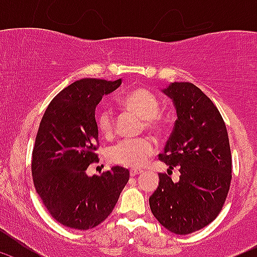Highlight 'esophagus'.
Segmentation results:
<instances>
[{
    "label": "esophagus",
    "instance_id": "34e87169",
    "mask_svg": "<svg viewBox=\"0 0 257 257\" xmlns=\"http://www.w3.org/2000/svg\"><path fill=\"white\" fill-rule=\"evenodd\" d=\"M142 173V170L141 169H131L129 170V174H131V177H136V175H138V174H141Z\"/></svg>",
    "mask_w": 257,
    "mask_h": 257
}]
</instances>
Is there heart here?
<instances>
[{
  "label": "heart",
  "mask_w": 257,
  "mask_h": 257,
  "mask_svg": "<svg viewBox=\"0 0 257 257\" xmlns=\"http://www.w3.org/2000/svg\"><path fill=\"white\" fill-rule=\"evenodd\" d=\"M119 104L143 118V125L148 132L159 133L165 126V120L160 115V102L157 95L145 88H136L119 98ZM95 124L99 133L110 137L114 131V115L110 108L102 107L95 114ZM155 147L149 138L123 139L115 143L108 152V158L113 164L123 167H142L154 153Z\"/></svg>",
  "instance_id": "obj_1"
}]
</instances>
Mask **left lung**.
<instances>
[{"label":"left lung","mask_w":257,"mask_h":257,"mask_svg":"<svg viewBox=\"0 0 257 257\" xmlns=\"http://www.w3.org/2000/svg\"><path fill=\"white\" fill-rule=\"evenodd\" d=\"M163 92L174 102L178 119L159 159L178 167V183L159 173L149 198L158 221L178 235L191 234L216 219L231 184V152L226 125L216 105L189 82H174Z\"/></svg>","instance_id":"obj_1"}]
</instances>
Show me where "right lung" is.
Listing matches in <instances>:
<instances>
[{"mask_svg": "<svg viewBox=\"0 0 257 257\" xmlns=\"http://www.w3.org/2000/svg\"><path fill=\"white\" fill-rule=\"evenodd\" d=\"M120 83L76 80L52 99L40 123L31 165L33 184L49 214L67 227L88 230L104 221L129 180V170L121 167L102 175L85 173L98 162L95 107Z\"/></svg>", "mask_w": 257, "mask_h": 257, "instance_id": "obj_1", "label": "right lung"}]
</instances>
